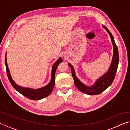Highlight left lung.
Listing matches in <instances>:
<instances>
[{
    "instance_id": "1",
    "label": "left lung",
    "mask_w": 130,
    "mask_h": 130,
    "mask_svg": "<svg viewBox=\"0 0 130 130\" xmlns=\"http://www.w3.org/2000/svg\"><path fill=\"white\" fill-rule=\"evenodd\" d=\"M102 26L109 35L113 49V57L112 59L111 65H110L109 69H108L106 73H105L102 76H101L98 80H96L94 83L91 86H88V85H85V84L81 82L77 78L73 67L70 63H68V65L69 66L70 69H71L72 76H73L74 82L76 87L77 88L79 91L87 94H89V95H96V94H100L111 85L114 78H115L119 64L118 49L115 43L113 37L111 32L109 31V30L105 26L102 25Z\"/></svg>"
}]
</instances>
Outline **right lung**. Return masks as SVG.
Returning <instances> with one entry per match:
<instances>
[{"instance_id": "1", "label": "right lung", "mask_w": 130, "mask_h": 130, "mask_svg": "<svg viewBox=\"0 0 130 130\" xmlns=\"http://www.w3.org/2000/svg\"><path fill=\"white\" fill-rule=\"evenodd\" d=\"M62 62V59L61 57H60L57 60L55 63L53 64L52 68V76H51V80L49 83L47 85H45V87L42 88H39L38 89H33L31 88L23 87L18 85L13 80L12 77L11 76L9 68H8L7 61V57H6H6H5V65L6 67V70H7V74L8 78L9 79L10 82L11 84L12 87L17 90V91L19 92L22 95L25 96L26 98L32 100H39L42 99L43 98H45L49 95L52 93L53 89L55 84V73L57 67L58 65L61 62Z\"/></svg>"}]
</instances>
